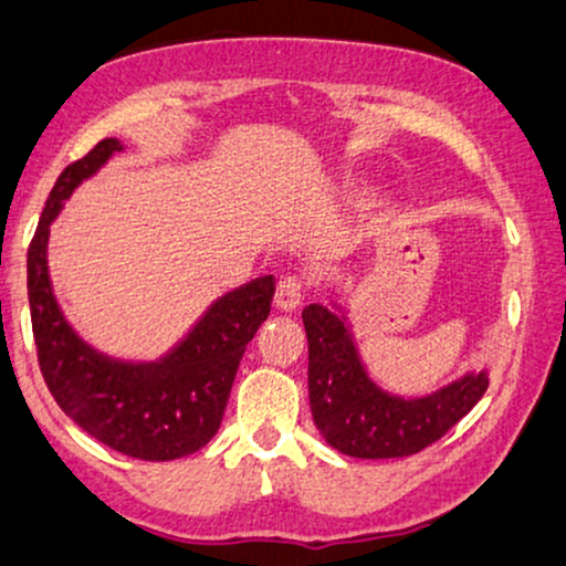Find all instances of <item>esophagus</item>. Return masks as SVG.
Segmentation results:
<instances>
[{
	"instance_id": "1",
	"label": "esophagus",
	"mask_w": 566,
	"mask_h": 566,
	"mask_svg": "<svg viewBox=\"0 0 566 566\" xmlns=\"http://www.w3.org/2000/svg\"><path fill=\"white\" fill-rule=\"evenodd\" d=\"M302 298H304L302 277H296V275L281 277V283H277V289H275V306H277V310H281V312H296L298 306H302Z\"/></svg>"
}]
</instances>
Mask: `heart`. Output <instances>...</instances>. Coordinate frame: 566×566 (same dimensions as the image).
<instances>
[{"mask_svg": "<svg viewBox=\"0 0 566 566\" xmlns=\"http://www.w3.org/2000/svg\"><path fill=\"white\" fill-rule=\"evenodd\" d=\"M352 197L361 201V205H375V201L380 199V191L375 186H369V184H359V186L352 188Z\"/></svg>", "mask_w": 566, "mask_h": 566, "instance_id": "b5f03b06", "label": "heart"}]
</instances>
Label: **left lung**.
Segmentation results:
<instances>
[{
	"instance_id": "obj_1",
	"label": "left lung",
	"mask_w": 566,
	"mask_h": 566,
	"mask_svg": "<svg viewBox=\"0 0 566 566\" xmlns=\"http://www.w3.org/2000/svg\"><path fill=\"white\" fill-rule=\"evenodd\" d=\"M310 407L319 436L354 459H399L428 449L483 399L488 369L464 373L424 396H396L369 378L346 306L310 304Z\"/></svg>"
}]
</instances>
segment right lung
I'll return each mask as SVG.
<instances>
[{
    "instance_id": "add662e5",
    "label": "right lung",
    "mask_w": 566,
    "mask_h": 566,
    "mask_svg": "<svg viewBox=\"0 0 566 566\" xmlns=\"http://www.w3.org/2000/svg\"><path fill=\"white\" fill-rule=\"evenodd\" d=\"M123 149L117 138H104L62 170L28 249V304L41 375L70 420L125 457L170 462L199 451L220 430L247 344L270 315L275 277H254L214 298L197 325L155 361L115 359L86 344L54 296L49 228L75 188Z\"/></svg>"
}]
</instances>
